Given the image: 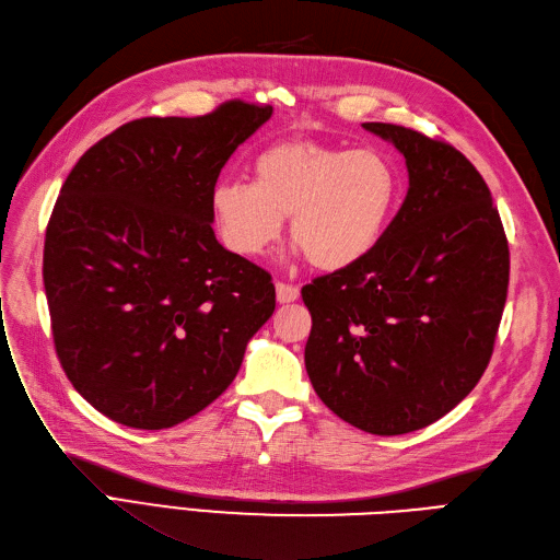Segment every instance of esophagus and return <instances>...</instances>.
<instances>
[{"instance_id": "34e87169", "label": "esophagus", "mask_w": 560, "mask_h": 560, "mask_svg": "<svg viewBox=\"0 0 560 560\" xmlns=\"http://www.w3.org/2000/svg\"><path fill=\"white\" fill-rule=\"evenodd\" d=\"M298 298H300V288H298V285L277 281V300H279L281 304H285V302H295Z\"/></svg>"}]
</instances>
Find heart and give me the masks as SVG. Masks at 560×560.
I'll list each match as a JSON object with an SVG mask.
<instances>
[{
	"instance_id": "heart-1",
	"label": "heart",
	"mask_w": 560,
	"mask_h": 560,
	"mask_svg": "<svg viewBox=\"0 0 560 560\" xmlns=\"http://www.w3.org/2000/svg\"><path fill=\"white\" fill-rule=\"evenodd\" d=\"M254 184L221 182L211 215L223 244L244 258L272 248L291 215V237L318 269H345L382 242L400 200V170L382 149L283 139L254 162Z\"/></svg>"
}]
</instances>
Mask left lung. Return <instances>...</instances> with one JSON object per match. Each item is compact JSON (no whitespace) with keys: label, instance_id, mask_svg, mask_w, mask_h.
I'll use <instances>...</instances> for the list:
<instances>
[{"label":"left lung","instance_id":"8db88e82","mask_svg":"<svg viewBox=\"0 0 560 560\" xmlns=\"http://www.w3.org/2000/svg\"><path fill=\"white\" fill-rule=\"evenodd\" d=\"M405 155L409 190L360 262L302 288L304 365L328 409L372 435L442 419L489 368L510 246L477 167L448 141L363 122Z\"/></svg>","mask_w":560,"mask_h":560}]
</instances>
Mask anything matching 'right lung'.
<instances>
[{
  "label": "right lung",
  "mask_w": 560,
  "mask_h": 560,
  "mask_svg": "<svg viewBox=\"0 0 560 560\" xmlns=\"http://www.w3.org/2000/svg\"><path fill=\"white\" fill-rule=\"evenodd\" d=\"M269 116V104L228 100L195 118H137L62 184L44 242L52 345L112 421L162 430L195 417L272 316V277L211 228L223 165Z\"/></svg>",
  "instance_id": "1"
}]
</instances>
